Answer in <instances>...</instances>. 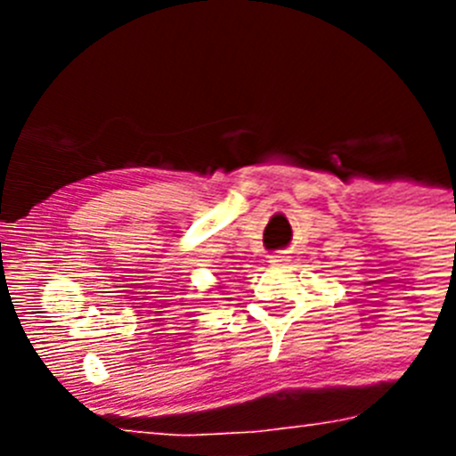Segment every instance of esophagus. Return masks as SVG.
Here are the masks:
<instances>
[{"label":"esophagus","instance_id":"1","mask_svg":"<svg viewBox=\"0 0 456 456\" xmlns=\"http://www.w3.org/2000/svg\"><path fill=\"white\" fill-rule=\"evenodd\" d=\"M267 263L272 265V267H281V265H288V263H289L288 251H276V253H272V256L267 257Z\"/></svg>","mask_w":456,"mask_h":456}]
</instances>
